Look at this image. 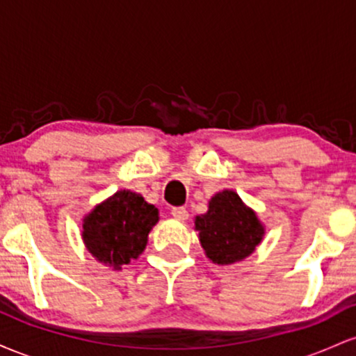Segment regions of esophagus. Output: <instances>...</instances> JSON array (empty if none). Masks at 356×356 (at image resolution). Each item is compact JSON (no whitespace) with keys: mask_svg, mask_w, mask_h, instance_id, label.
<instances>
[{"mask_svg":"<svg viewBox=\"0 0 356 356\" xmlns=\"http://www.w3.org/2000/svg\"><path fill=\"white\" fill-rule=\"evenodd\" d=\"M172 216L175 219H179V220H186L187 218H189V212H187V209L186 207H172Z\"/></svg>","mask_w":356,"mask_h":356,"instance_id":"34e87169","label":"esophagus"}]
</instances>
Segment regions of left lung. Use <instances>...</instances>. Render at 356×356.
<instances>
[{"label":"left lung","mask_w":356,"mask_h":356,"mask_svg":"<svg viewBox=\"0 0 356 356\" xmlns=\"http://www.w3.org/2000/svg\"><path fill=\"white\" fill-rule=\"evenodd\" d=\"M201 246L216 264L244 259L263 239L264 229L256 214L232 191H222L209 201V211L195 218Z\"/></svg>","instance_id":"8db88e82"}]
</instances>
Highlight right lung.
Wrapping results in <instances>:
<instances>
[{"label": "right lung", "mask_w": 356, "mask_h": 356, "mask_svg": "<svg viewBox=\"0 0 356 356\" xmlns=\"http://www.w3.org/2000/svg\"><path fill=\"white\" fill-rule=\"evenodd\" d=\"M157 220L159 211L142 195L118 191L85 218L83 241L100 263L120 269L144 251Z\"/></svg>", "instance_id": "1"}]
</instances>
